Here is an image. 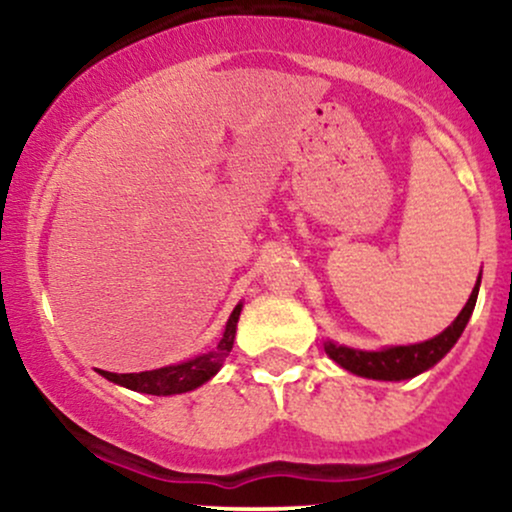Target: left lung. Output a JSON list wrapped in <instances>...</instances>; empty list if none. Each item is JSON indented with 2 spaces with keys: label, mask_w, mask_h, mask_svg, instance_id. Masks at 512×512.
I'll return each instance as SVG.
<instances>
[{
  "label": "left lung",
  "mask_w": 512,
  "mask_h": 512,
  "mask_svg": "<svg viewBox=\"0 0 512 512\" xmlns=\"http://www.w3.org/2000/svg\"><path fill=\"white\" fill-rule=\"evenodd\" d=\"M481 286V272L477 284H474L472 296L464 303L460 315L455 317L450 327H445L443 332L436 334L433 339H426V342L419 344H407V346H385V349L378 351H363V349H351V346L325 342L327 356L332 358L334 363H339L349 373L361 375V378L370 380H409L416 378L424 370L433 368L443 358L452 346L457 344V339L462 337L464 327H467L469 317L474 313V305H477Z\"/></svg>",
  "instance_id": "left-lung-1"
}]
</instances>
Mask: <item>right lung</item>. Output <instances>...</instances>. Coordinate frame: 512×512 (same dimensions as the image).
<instances>
[{
	"instance_id": "1",
	"label": "right lung",
	"mask_w": 512,
	"mask_h": 512,
	"mask_svg": "<svg viewBox=\"0 0 512 512\" xmlns=\"http://www.w3.org/2000/svg\"><path fill=\"white\" fill-rule=\"evenodd\" d=\"M243 303H238L233 308L231 317L226 322V330H223L219 344L214 349H209L207 354H199L195 358H187L182 363H173V366H163L156 370H144V373H110V370H98L105 380L110 383L127 387V390L144 392V395H182V392L197 390L199 385L209 383L216 373H219L223 361L231 354L233 342H236V327Z\"/></svg>"
}]
</instances>
